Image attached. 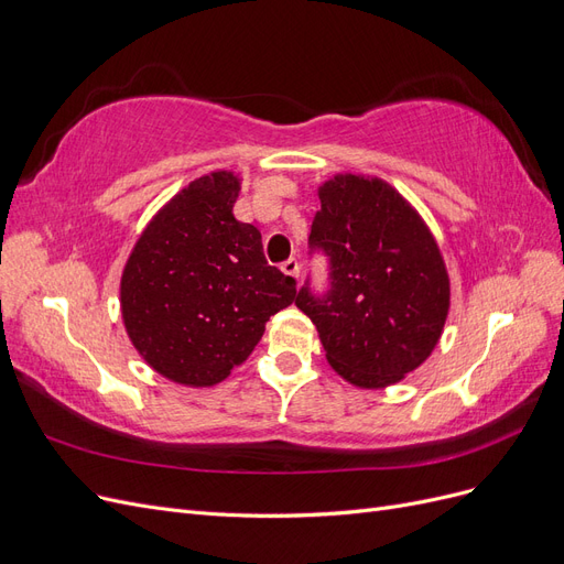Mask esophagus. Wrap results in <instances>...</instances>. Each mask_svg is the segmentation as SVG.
<instances>
[{"label":"esophagus","instance_id":"34e87169","mask_svg":"<svg viewBox=\"0 0 564 564\" xmlns=\"http://www.w3.org/2000/svg\"><path fill=\"white\" fill-rule=\"evenodd\" d=\"M280 268H282L284 275H289V278H299V272H301V265H299V261H296V259H289V261H284Z\"/></svg>","mask_w":564,"mask_h":564}]
</instances>
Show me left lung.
<instances>
[{"label": "left lung", "instance_id": "left-lung-1", "mask_svg": "<svg viewBox=\"0 0 564 564\" xmlns=\"http://www.w3.org/2000/svg\"><path fill=\"white\" fill-rule=\"evenodd\" d=\"M308 245L329 259V289L296 296L327 362L352 386L386 388L425 362L449 313V275L416 209L381 178L319 185Z\"/></svg>", "mask_w": 564, "mask_h": 564}]
</instances>
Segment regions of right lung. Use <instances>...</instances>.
I'll list each match as a JSON object with an SVG mask.
<instances>
[{
    "instance_id": "right-lung-1",
    "label": "right lung",
    "mask_w": 564,
    "mask_h": 564,
    "mask_svg": "<svg viewBox=\"0 0 564 564\" xmlns=\"http://www.w3.org/2000/svg\"><path fill=\"white\" fill-rule=\"evenodd\" d=\"M240 178L214 172L169 199L135 242L119 284L133 348L162 377L214 386L242 365L296 280L268 265L261 232L232 216Z\"/></svg>"
}]
</instances>
